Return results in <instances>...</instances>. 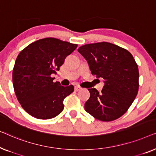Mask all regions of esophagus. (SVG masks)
<instances>
[{
	"label": "esophagus",
	"instance_id": "esophagus-1",
	"mask_svg": "<svg viewBox=\"0 0 156 156\" xmlns=\"http://www.w3.org/2000/svg\"><path fill=\"white\" fill-rule=\"evenodd\" d=\"M81 89H82V87L79 86V85H76L75 86V91H80Z\"/></svg>",
	"mask_w": 156,
	"mask_h": 156
}]
</instances>
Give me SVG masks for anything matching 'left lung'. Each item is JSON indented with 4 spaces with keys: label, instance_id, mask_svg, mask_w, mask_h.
<instances>
[{
    "label": "left lung",
    "instance_id": "obj_1",
    "mask_svg": "<svg viewBox=\"0 0 156 156\" xmlns=\"http://www.w3.org/2000/svg\"><path fill=\"white\" fill-rule=\"evenodd\" d=\"M78 51L86 59L93 75L104 79L99 93L90 88L85 109L95 119L110 122L126 113L139 91L138 65L130 52L109 42L81 46Z\"/></svg>",
    "mask_w": 156,
    "mask_h": 156
}]
</instances>
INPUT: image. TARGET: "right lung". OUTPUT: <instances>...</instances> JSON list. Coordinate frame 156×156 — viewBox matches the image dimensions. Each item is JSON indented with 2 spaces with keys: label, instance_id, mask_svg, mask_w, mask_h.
Listing matches in <instances>:
<instances>
[{
  "label": "right lung",
  "instance_id": "right-lung-1",
  "mask_svg": "<svg viewBox=\"0 0 156 156\" xmlns=\"http://www.w3.org/2000/svg\"><path fill=\"white\" fill-rule=\"evenodd\" d=\"M78 45L48 37L35 41L22 50L12 71V83L17 99L33 117L49 119L63 109V100L74 90L73 85L63 87L54 82L65 58Z\"/></svg>",
  "mask_w": 156,
  "mask_h": 156
}]
</instances>
